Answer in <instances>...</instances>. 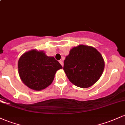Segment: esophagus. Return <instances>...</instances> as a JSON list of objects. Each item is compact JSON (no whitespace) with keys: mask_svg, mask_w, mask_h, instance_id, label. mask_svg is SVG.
Instances as JSON below:
<instances>
[{"mask_svg":"<svg viewBox=\"0 0 125 125\" xmlns=\"http://www.w3.org/2000/svg\"><path fill=\"white\" fill-rule=\"evenodd\" d=\"M59 63H60V65L62 66H63V63L62 60H59Z\"/></svg>","mask_w":125,"mask_h":125,"instance_id":"obj_1","label":"esophagus"}]
</instances>
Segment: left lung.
I'll use <instances>...</instances> for the list:
<instances>
[{
  "instance_id": "1",
  "label": "left lung",
  "mask_w": 125,
  "mask_h": 125,
  "mask_svg": "<svg viewBox=\"0 0 125 125\" xmlns=\"http://www.w3.org/2000/svg\"><path fill=\"white\" fill-rule=\"evenodd\" d=\"M104 62L95 48L80 45L70 50L64 60L63 70L69 80L75 85L88 88L102 75Z\"/></svg>"
}]
</instances>
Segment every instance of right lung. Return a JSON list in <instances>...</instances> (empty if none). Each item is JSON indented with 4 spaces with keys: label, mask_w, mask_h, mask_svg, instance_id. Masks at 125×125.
I'll return each instance as SVG.
<instances>
[{
    "label": "right lung",
    "mask_w": 125,
    "mask_h": 125,
    "mask_svg": "<svg viewBox=\"0 0 125 125\" xmlns=\"http://www.w3.org/2000/svg\"><path fill=\"white\" fill-rule=\"evenodd\" d=\"M18 71L21 80L32 90H43L53 82L56 71L62 66L54 57L35 50L25 53L18 61Z\"/></svg>",
    "instance_id": "obj_1"
}]
</instances>
